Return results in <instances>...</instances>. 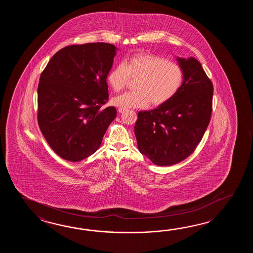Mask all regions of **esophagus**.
<instances>
[{"label":"esophagus","instance_id":"obj_1","mask_svg":"<svg viewBox=\"0 0 253 253\" xmlns=\"http://www.w3.org/2000/svg\"><path fill=\"white\" fill-rule=\"evenodd\" d=\"M126 110V108H119V113H124L125 111Z\"/></svg>","mask_w":253,"mask_h":253}]
</instances>
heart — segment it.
I'll return each mask as SVG.
<instances>
[{
  "label": "heart",
  "mask_w": 253,
  "mask_h": 253,
  "mask_svg": "<svg viewBox=\"0 0 253 253\" xmlns=\"http://www.w3.org/2000/svg\"><path fill=\"white\" fill-rule=\"evenodd\" d=\"M130 77H138L134 84L135 90L115 97L114 105L143 108L151 103L157 107L171 100L181 89L183 70L176 62L159 55L136 54L111 69L108 72V84L114 91H121Z\"/></svg>",
  "instance_id": "heart-1"
}]
</instances>
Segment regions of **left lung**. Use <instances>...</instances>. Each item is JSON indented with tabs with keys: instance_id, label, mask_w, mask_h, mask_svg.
<instances>
[{
	"instance_id": "8db88e82",
	"label": "left lung",
	"mask_w": 253,
	"mask_h": 253,
	"mask_svg": "<svg viewBox=\"0 0 253 253\" xmlns=\"http://www.w3.org/2000/svg\"><path fill=\"white\" fill-rule=\"evenodd\" d=\"M183 68L181 89L168 102L140 111L134 134L141 154L159 167H169L194 153L210 123L213 86L197 59L177 58Z\"/></svg>"
}]
</instances>
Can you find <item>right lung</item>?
<instances>
[{"mask_svg":"<svg viewBox=\"0 0 253 253\" xmlns=\"http://www.w3.org/2000/svg\"><path fill=\"white\" fill-rule=\"evenodd\" d=\"M116 49L105 42L70 45L54 54L42 72L39 126L65 160L80 162L94 154L117 117L114 107L102 108Z\"/></svg>","mask_w":253,"mask_h":253,"instance_id":"obj_1","label":"right lung"}]
</instances>
